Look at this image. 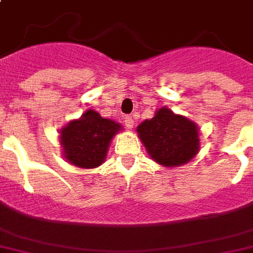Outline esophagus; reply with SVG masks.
<instances>
[{
	"label": "esophagus",
	"instance_id": "esophagus-1",
	"mask_svg": "<svg viewBox=\"0 0 253 253\" xmlns=\"http://www.w3.org/2000/svg\"><path fill=\"white\" fill-rule=\"evenodd\" d=\"M124 123L126 125V128H132L133 126V118H132V115H126L125 118H124Z\"/></svg>",
	"mask_w": 253,
	"mask_h": 253
}]
</instances>
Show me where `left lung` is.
<instances>
[{"instance_id":"8db88e82","label":"left lung","mask_w":253,"mask_h":253,"mask_svg":"<svg viewBox=\"0 0 253 253\" xmlns=\"http://www.w3.org/2000/svg\"><path fill=\"white\" fill-rule=\"evenodd\" d=\"M136 130L150 157L166 167L182 166L199 152L196 124L167 107L157 110L153 118L145 120Z\"/></svg>"}]
</instances>
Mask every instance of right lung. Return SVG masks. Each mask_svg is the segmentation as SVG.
Listing matches in <instances>:
<instances>
[{
    "label": "right lung",
    "instance_id": "1",
    "mask_svg": "<svg viewBox=\"0 0 253 253\" xmlns=\"http://www.w3.org/2000/svg\"><path fill=\"white\" fill-rule=\"evenodd\" d=\"M123 129L121 125L87 110L81 118L68 123L59 130L64 157L81 169L99 167L106 160L111 140Z\"/></svg>",
    "mask_w": 253,
    "mask_h": 253
}]
</instances>
